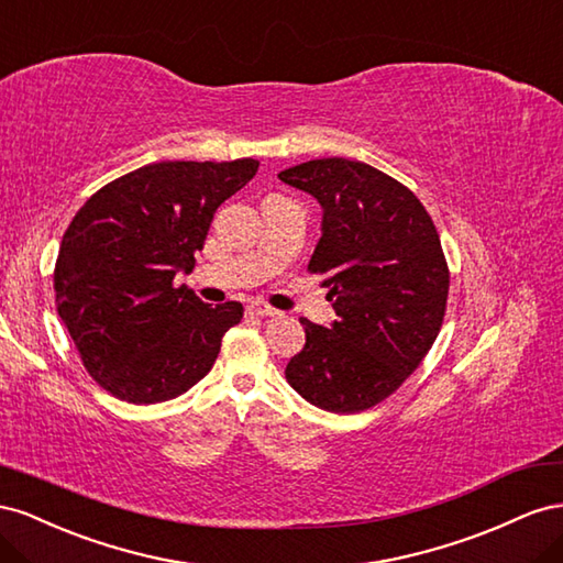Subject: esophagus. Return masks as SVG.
<instances>
[{
  "mask_svg": "<svg viewBox=\"0 0 563 563\" xmlns=\"http://www.w3.org/2000/svg\"><path fill=\"white\" fill-rule=\"evenodd\" d=\"M250 313H252V316H262V318L280 316V311H278V309L268 307V303H264V301H252V303H250Z\"/></svg>",
  "mask_w": 563,
  "mask_h": 563,
  "instance_id": "1",
  "label": "esophagus"
}]
</instances>
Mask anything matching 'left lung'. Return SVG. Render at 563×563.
I'll return each instance as SVG.
<instances>
[{
  "instance_id": "8db88e82",
  "label": "left lung",
  "mask_w": 563,
  "mask_h": 563,
  "mask_svg": "<svg viewBox=\"0 0 563 563\" xmlns=\"http://www.w3.org/2000/svg\"><path fill=\"white\" fill-rule=\"evenodd\" d=\"M278 176L323 207L309 271L336 311L330 330L299 320L307 344L285 377L316 408L367 410L417 371L443 325L451 271L439 231L408 186L358 159H309Z\"/></svg>"
}]
</instances>
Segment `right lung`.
<instances>
[{
	"label": "right lung",
	"instance_id": "add662e5",
	"mask_svg": "<svg viewBox=\"0 0 563 563\" xmlns=\"http://www.w3.org/2000/svg\"><path fill=\"white\" fill-rule=\"evenodd\" d=\"M260 169L233 163H153L106 184L63 233L56 309L93 382L134 406L198 384L243 303H205L179 271L196 266L217 207Z\"/></svg>",
	"mask_w": 563,
	"mask_h": 563
}]
</instances>
